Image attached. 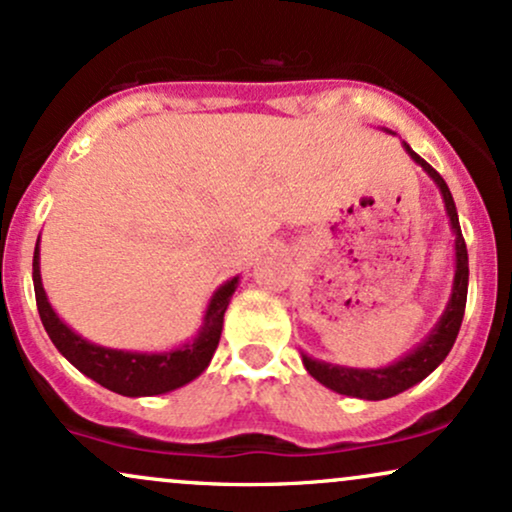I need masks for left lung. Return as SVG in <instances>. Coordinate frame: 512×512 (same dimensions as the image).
Wrapping results in <instances>:
<instances>
[{"label":"left lung","instance_id":"8db88e82","mask_svg":"<svg viewBox=\"0 0 512 512\" xmlns=\"http://www.w3.org/2000/svg\"><path fill=\"white\" fill-rule=\"evenodd\" d=\"M386 133H391L389 128H384ZM403 150L408 152V157L417 166H422V171L427 174L439 188L443 207H446L448 226L453 231V248H455V272H453V286L451 295H448V303L443 307L439 322L432 326L427 336L417 343L415 348L408 350L405 355H400L398 360H393L386 367H348V365H334V362L315 360L307 353L303 355V365L310 377H315L319 384L326 389L341 393V396H353L362 400H384L398 393L412 389L415 384H420L422 379H427L436 367L446 360V355L451 353L455 338H458L460 324H463L465 315V303H467V281H470V267H467V248L463 231H460L458 221V209H455L453 195L448 190L446 181L436 174L424 159L412 152L408 143H403Z\"/></svg>","mask_w":512,"mask_h":512}]
</instances>
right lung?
<instances>
[{
    "mask_svg": "<svg viewBox=\"0 0 512 512\" xmlns=\"http://www.w3.org/2000/svg\"><path fill=\"white\" fill-rule=\"evenodd\" d=\"M240 276L224 281L212 293L202 315V324L190 341L169 350H123L92 343L71 329L49 303L40 274V238L33 255V286L42 326L52 343L78 372L128 398L162 396L200 377L212 362L224 329V312L236 293Z\"/></svg>",
    "mask_w": 512,
    "mask_h": 512,
    "instance_id": "right-lung-1",
    "label": "right lung"
}]
</instances>
